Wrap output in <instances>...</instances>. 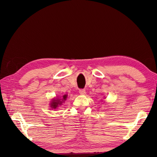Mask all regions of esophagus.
<instances>
[{
	"label": "esophagus",
	"mask_w": 157,
	"mask_h": 157,
	"mask_svg": "<svg viewBox=\"0 0 157 157\" xmlns=\"http://www.w3.org/2000/svg\"><path fill=\"white\" fill-rule=\"evenodd\" d=\"M79 94H80L84 95L86 94V90H85L84 89H80L79 90Z\"/></svg>",
	"instance_id": "esophagus-1"
}]
</instances>
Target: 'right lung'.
Here are the masks:
<instances>
[{
  "label": "right lung",
  "instance_id": "obj_1",
  "mask_svg": "<svg viewBox=\"0 0 157 157\" xmlns=\"http://www.w3.org/2000/svg\"><path fill=\"white\" fill-rule=\"evenodd\" d=\"M66 98H67V95L63 96V98L62 101H63V100H65ZM61 101H60V100L55 99L51 102V107L52 109H56V107H57L59 105H61Z\"/></svg>",
  "mask_w": 157,
  "mask_h": 157
}]
</instances>
